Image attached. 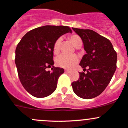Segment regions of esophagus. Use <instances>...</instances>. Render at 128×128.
Listing matches in <instances>:
<instances>
[{
	"label": "esophagus",
	"instance_id": "esophagus-1",
	"mask_svg": "<svg viewBox=\"0 0 128 128\" xmlns=\"http://www.w3.org/2000/svg\"><path fill=\"white\" fill-rule=\"evenodd\" d=\"M65 73H67V74H69V73H70V70H65Z\"/></svg>",
	"mask_w": 128,
	"mask_h": 128
}]
</instances>
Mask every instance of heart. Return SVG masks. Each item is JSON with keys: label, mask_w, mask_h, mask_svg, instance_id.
<instances>
[{"label": "heart", "mask_w": 128, "mask_h": 128, "mask_svg": "<svg viewBox=\"0 0 128 128\" xmlns=\"http://www.w3.org/2000/svg\"><path fill=\"white\" fill-rule=\"evenodd\" d=\"M70 40L76 48H78L82 45V40L78 35H72L70 36ZM62 40H63L62 38L60 37L54 41L53 50V52L55 54H58L60 52ZM78 61V58L75 54L68 55L66 54H61L56 58V64L58 66L64 68L71 69L77 63Z\"/></svg>", "instance_id": "b5f03b06"}]
</instances>
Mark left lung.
<instances>
[{
    "instance_id": "8db88e82",
    "label": "left lung",
    "mask_w": 128,
    "mask_h": 128,
    "mask_svg": "<svg viewBox=\"0 0 128 128\" xmlns=\"http://www.w3.org/2000/svg\"><path fill=\"white\" fill-rule=\"evenodd\" d=\"M81 38L86 52L79 65L87 73L72 83L74 93L85 99L99 96L110 82L116 70L117 53L108 39L93 30L72 28Z\"/></svg>"
}]
</instances>
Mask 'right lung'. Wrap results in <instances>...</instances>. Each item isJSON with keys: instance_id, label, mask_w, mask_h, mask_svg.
I'll return each mask as SVG.
<instances>
[{"instance_id": "add662e5", "label": "right lung", "mask_w": 128, "mask_h": 128, "mask_svg": "<svg viewBox=\"0 0 128 128\" xmlns=\"http://www.w3.org/2000/svg\"><path fill=\"white\" fill-rule=\"evenodd\" d=\"M72 32L68 26H44L27 32L18 43L15 63L19 80L34 97H47L56 88L64 69L53 66V44L61 36ZM51 67L52 71H47Z\"/></svg>"}]
</instances>
